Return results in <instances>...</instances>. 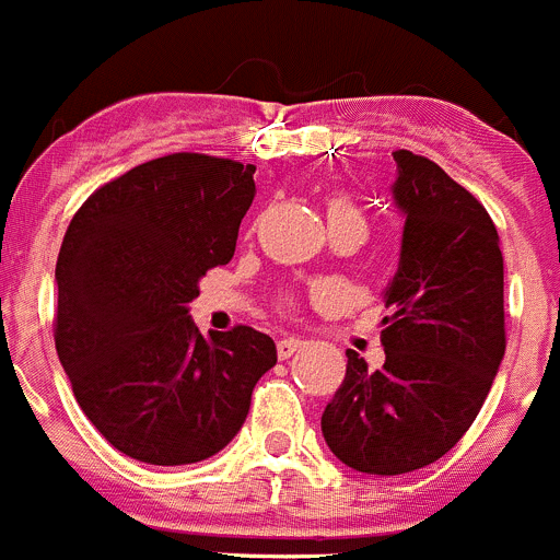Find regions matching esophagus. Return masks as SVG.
I'll return each instance as SVG.
<instances>
[{
	"label": "esophagus",
	"mask_w": 560,
	"mask_h": 560,
	"mask_svg": "<svg viewBox=\"0 0 560 560\" xmlns=\"http://www.w3.org/2000/svg\"><path fill=\"white\" fill-rule=\"evenodd\" d=\"M303 348H305L303 339L285 337V339H280V342H277V357H280V360H289V357H294V353L303 351Z\"/></svg>",
	"instance_id": "esophagus-1"
}]
</instances>
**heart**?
<instances>
[{"instance_id":"1","label":"heart","mask_w":560,"mask_h":560,"mask_svg":"<svg viewBox=\"0 0 560 560\" xmlns=\"http://www.w3.org/2000/svg\"><path fill=\"white\" fill-rule=\"evenodd\" d=\"M326 214H328V221H337V218H360L362 221V212L357 203H351L348 198H331L328 200V207H326Z\"/></svg>"}]
</instances>
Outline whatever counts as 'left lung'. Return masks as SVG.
<instances>
[{"label":"left lung","instance_id":"1","mask_svg":"<svg viewBox=\"0 0 560 560\" xmlns=\"http://www.w3.org/2000/svg\"><path fill=\"white\" fill-rule=\"evenodd\" d=\"M390 184L402 214L399 266L382 298L385 365L348 353L323 413L342 465L399 476L433 465L479 417L504 360V257L499 232L465 186L422 155L396 150Z\"/></svg>","mask_w":560,"mask_h":560}]
</instances>
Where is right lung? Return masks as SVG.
<instances>
[{
    "mask_svg": "<svg viewBox=\"0 0 560 560\" xmlns=\"http://www.w3.org/2000/svg\"><path fill=\"white\" fill-rule=\"evenodd\" d=\"M255 166L175 152L104 184L56 262V351L75 402L116 451L195 465L243 428L277 348L248 326L198 331L200 277L232 260Z\"/></svg>",
    "mask_w": 560,
    "mask_h": 560,
    "instance_id": "add662e5",
    "label": "right lung"
}]
</instances>
